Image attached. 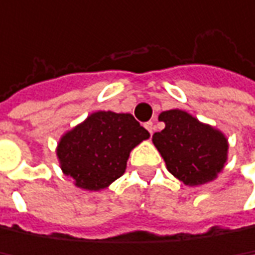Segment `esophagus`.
I'll list each match as a JSON object with an SVG mask.
<instances>
[{"mask_svg": "<svg viewBox=\"0 0 255 255\" xmlns=\"http://www.w3.org/2000/svg\"><path fill=\"white\" fill-rule=\"evenodd\" d=\"M144 126H145V129L150 132V135H153V132H154V129H156V128H154V123H153V122H147Z\"/></svg>", "mask_w": 255, "mask_h": 255, "instance_id": "obj_1", "label": "esophagus"}]
</instances>
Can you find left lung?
<instances>
[{
	"instance_id": "obj_1",
	"label": "left lung",
	"mask_w": 255,
	"mask_h": 255,
	"mask_svg": "<svg viewBox=\"0 0 255 255\" xmlns=\"http://www.w3.org/2000/svg\"><path fill=\"white\" fill-rule=\"evenodd\" d=\"M159 120L165 129L153 135V142L168 171L187 186L212 181L227 159L224 135L181 110L165 111Z\"/></svg>"
}]
</instances>
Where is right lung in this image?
Returning <instances> with one entry per match:
<instances>
[{
    "label": "right lung",
    "instance_id": "add662e5",
    "mask_svg": "<svg viewBox=\"0 0 255 255\" xmlns=\"http://www.w3.org/2000/svg\"><path fill=\"white\" fill-rule=\"evenodd\" d=\"M150 136L132 114L98 111L58 145L65 175L86 190H101L125 174L129 153Z\"/></svg>",
    "mask_w": 255,
    "mask_h": 255
}]
</instances>
